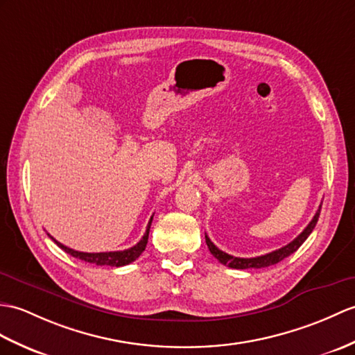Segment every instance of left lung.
Here are the masks:
<instances>
[{
    "instance_id": "obj_1",
    "label": "left lung",
    "mask_w": 355,
    "mask_h": 355,
    "mask_svg": "<svg viewBox=\"0 0 355 355\" xmlns=\"http://www.w3.org/2000/svg\"><path fill=\"white\" fill-rule=\"evenodd\" d=\"M319 213H320V205H319V209L316 211V215L313 216V219L310 220V224L306 228H304V232L298 237L293 239L291 243H287L286 246H283V248L275 250V251H272V252L265 254V255H259V257L242 259V257H234V255H230L224 251H220L218 246L210 241V237L207 234H205V243H207L210 252L213 254V257L218 259L219 263H222V265H225L228 268H233V269L268 268V266H272V265H277V263L284 260L286 257H289L291 254H293L304 242H306V239L310 236V233L313 232V228H315L316 224H318Z\"/></svg>"
}]
</instances>
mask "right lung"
Returning <instances> with one entry per match:
<instances>
[{"instance_id":"1","label":"right lung","mask_w":355,"mask_h":355,"mask_svg":"<svg viewBox=\"0 0 355 355\" xmlns=\"http://www.w3.org/2000/svg\"><path fill=\"white\" fill-rule=\"evenodd\" d=\"M151 222H153V216L150 219V222H148L146 225V232L144 234V237L140 239V241L135 245L131 246V248L128 250H123V251H112V252H81V251H76L72 248H68V246H64L63 243L57 242L53 236H49L53 239V241L57 243V246H60V248L64 251L71 254L72 257L76 259H80L83 261H87V263H92V265H96V266H113V268H119V266H125V265H130L131 261H135L140 254H142L146 248V243H148V234H150V228H151Z\"/></svg>"}]
</instances>
